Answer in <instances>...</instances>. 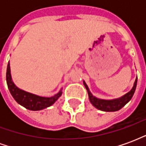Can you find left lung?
<instances>
[{"instance_id":"8db88e82","label":"left lung","mask_w":146,"mask_h":146,"mask_svg":"<svg viewBox=\"0 0 146 146\" xmlns=\"http://www.w3.org/2000/svg\"><path fill=\"white\" fill-rule=\"evenodd\" d=\"M137 80H138V78H136V80H135L134 86L130 92H127V94L123 95L121 97H119V98H115V99H110V100L96 98L95 96L92 95V92H90L88 87L86 84L85 81H84V85L85 88L88 91V93L89 100L95 108H97L98 110H102V111H105V112H115V111H118L120 109H122L131 99L135 92V89H136Z\"/></svg>"}]
</instances>
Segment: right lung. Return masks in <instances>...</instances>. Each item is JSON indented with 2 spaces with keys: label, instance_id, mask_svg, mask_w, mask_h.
Returning a JSON list of instances; mask_svg holds the SVG:
<instances>
[{
  "label": "right lung",
  "instance_id": "1",
  "mask_svg": "<svg viewBox=\"0 0 146 146\" xmlns=\"http://www.w3.org/2000/svg\"><path fill=\"white\" fill-rule=\"evenodd\" d=\"M6 80H7V84H8L9 92L15 100L19 104L23 106L27 110H33V111L44 110L45 108L51 106V105H53L57 101L58 98L62 94V89H61L56 95H54L52 97H42V96L34 95V94L25 92L23 90L19 88L15 84L11 78V69H10L9 62L7 66Z\"/></svg>",
  "mask_w": 146,
  "mask_h": 146
}]
</instances>
